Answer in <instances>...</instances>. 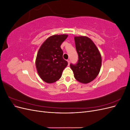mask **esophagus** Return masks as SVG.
<instances>
[{
    "instance_id": "1",
    "label": "esophagus",
    "mask_w": 130,
    "mask_h": 130,
    "mask_svg": "<svg viewBox=\"0 0 130 130\" xmlns=\"http://www.w3.org/2000/svg\"><path fill=\"white\" fill-rule=\"evenodd\" d=\"M67 61H68V64L69 65V64H70V61H69V60H68Z\"/></svg>"
}]
</instances>
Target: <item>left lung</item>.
<instances>
[{"label":"left lung","mask_w":130,"mask_h":130,"mask_svg":"<svg viewBox=\"0 0 130 130\" xmlns=\"http://www.w3.org/2000/svg\"><path fill=\"white\" fill-rule=\"evenodd\" d=\"M75 43L78 60L71 63L76 79L81 83L88 84L95 78L101 66V56L99 50L90 39L86 36L75 37Z\"/></svg>","instance_id":"left-lung-1"}]
</instances>
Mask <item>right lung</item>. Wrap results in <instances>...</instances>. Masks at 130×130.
<instances>
[{"instance_id": "add662e5", "label": "right lung", "mask_w": 130, "mask_h": 130, "mask_svg": "<svg viewBox=\"0 0 130 130\" xmlns=\"http://www.w3.org/2000/svg\"><path fill=\"white\" fill-rule=\"evenodd\" d=\"M67 35H53L47 38L39 49L36 60L37 72L42 79L47 83L60 79L68 62L63 58L61 45Z\"/></svg>"}]
</instances>
